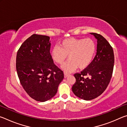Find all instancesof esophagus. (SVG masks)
<instances>
[{"label": "esophagus", "mask_w": 127, "mask_h": 127, "mask_svg": "<svg viewBox=\"0 0 127 127\" xmlns=\"http://www.w3.org/2000/svg\"><path fill=\"white\" fill-rule=\"evenodd\" d=\"M64 78H66V77L69 76V74L66 73H64Z\"/></svg>", "instance_id": "esophagus-1"}]
</instances>
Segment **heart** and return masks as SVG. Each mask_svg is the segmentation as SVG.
Segmentation results:
<instances>
[{
  "label": "heart",
  "instance_id": "obj_1",
  "mask_svg": "<svg viewBox=\"0 0 127 127\" xmlns=\"http://www.w3.org/2000/svg\"><path fill=\"white\" fill-rule=\"evenodd\" d=\"M96 51V45L91 38H68L62 41L59 46L51 51V58L55 63L62 64L68 57L69 60L62 66L65 73H70L78 67L87 68L91 63Z\"/></svg>",
  "mask_w": 127,
  "mask_h": 127
}]
</instances>
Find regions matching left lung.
Returning a JSON list of instances; mask_svg holds the SVG:
<instances>
[{
  "instance_id": "8db88e82",
  "label": "left lung",
  "mask_w": 127,
  "mask_h": 127,
  "mask_svg": "<svg viewBox=\"0 0 127 127\" xmlns=\"http://www.w3.org/2000/svg\"><path fill=\"white\" fill-rule=\"evenodd\" d=\"M90 34L97 40L96 54L86 68L81 73L74 75L76 83L72 88L75 95L85 100L94 99L106 90L112 76L114 63L113 50L108 41L99 34Z\"/></svg>"
}]
</instances>
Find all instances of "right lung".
I'll return each instance as SVG.
<instances>
[{"instance_id": "1", "label": "right lung", "mask_w": 127, "mask_h": 127, "mask_svg": "<svg viewBox=\"0 0 127 127\" xmlns=\"http://www.w3.org/2000/svg\"><path fill=\"white\" fill-rule=\"evenodd\" d=\"M50 46L49 36L33 34L17 54L16 70L21 84L30 97L40 102L53 98L64 78L63 72L51 58Z\"/></svg>"}]
</instances>
